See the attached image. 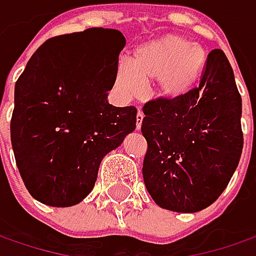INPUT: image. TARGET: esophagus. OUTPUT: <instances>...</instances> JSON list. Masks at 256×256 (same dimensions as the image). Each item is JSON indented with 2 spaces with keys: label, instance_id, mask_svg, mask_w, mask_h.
I'll list each match as a JSON object with an SVG mask.
<instances>
[{
  "label": "esophagus",
  "instance_id": "1",
  "mask_svg": "<svg viewBox=\"0 0 256 256\" xmlns=\"http://www.w3.org/2000/svg\"><path fill=\"white\" fill-rule=\"evenodd\" d=\"M143 117H144V114H143V112H138V116H136V128L138 130H140L142 128V122H143Z\"/></svg>",
  "mask_w": 256,
  "mask_h": 256
}]
</instances>
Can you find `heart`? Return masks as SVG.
<instances>
[{
    "label": "heart",
    "mask_w": 256,
    "mask_h": 256,
    "mask_svg": "<svg viewBox=\"0 0 256 256\" xmlns=\"http://www.w3.org/2000/svg\"><path fill=\"white\" fill-rule=\"evenodd\" d=\"M208 54L200 44L180 36H163L139 46L132 66L120 62L114 76L117 92L126 98L144 93L146 84L158 80L162 98L174 102L189 94L206 68Z\"/></svg>",
    "instance_id": "heart-1"
}]
</instances>
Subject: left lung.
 <instances>
[{
  "label": "left lung",
  "mask_w": 256,
  "mask_h": 256,
  "mask_svg": "<svg viewBox=\"0 0 256 256\" xmlns=\"http://www.w3.org/2000/svg\"><path fill=\"white\" fill-rule=\"evenodd\" d=\"M148 142L143 179L163 209L194 214L226 189L244 148L242 98L222 50L209 52L198 88L179 100L143 107Z\"/></svg>",
  "instance_id": "8db88e82"
}]
</instances>
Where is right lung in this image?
Listing matches in <instances>:
<instances>
[{"label":"right lung","instance_id":"1","mask_svg":"<svg viewBox=\"0 0 256 256\" xmlns=\"http://www.w3.org/2000/svg\"><path fill=\"white\" fill-rule=\"evenodd\" d=\"M124 46V36L112 28L54 37L17 80L11 143L24 184L41 204H80L103 158L136 128L134 107L107 100Z\"/></svg>","mask_w":256,"mask_h":256}]
</instances>
